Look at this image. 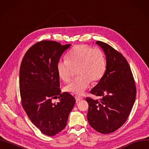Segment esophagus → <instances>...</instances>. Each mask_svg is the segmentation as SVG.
<instances>
[{"label": "esophagus", "instance_id": "esophagus-1", "mask_svg": "<svg viewBox=\"0 0 149 149\" xmlns=\"http://www.w3.org/2000/svg\"><path fill=\"white\" fill-rule=\"evenodd\" d=\"M75 99H76V100L77 102H78V101H79V100H82L83 98H82V97H81V96H75Z\"/></svg>", "mask_w": 149, "mask_h": 149}]
</instances>
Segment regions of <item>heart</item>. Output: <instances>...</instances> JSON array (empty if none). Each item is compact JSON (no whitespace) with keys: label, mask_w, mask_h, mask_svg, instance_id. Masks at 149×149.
Wrapping results in <instances>:
<instances>
[{"label":"heart","mask_w":149,"mask_h":149,"mask_svg":"<svg viewBox=\"0 0 149 149\" xmlns=\"http://www.w3.org/2000/svg\"><path fill=\"white\" fill-rule=\"evenodd\" d=\"M77 68L78 77L65 87L72 93L82 95L91 81H98L105 73L107 64L101 50L84 45L74 46L66 54V59H59L57 63L58 74L66 82L72 76L73 68Z\"/></svg>","instance_id":"b5f03b06"}]
</instances>
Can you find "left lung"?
Wrapping results in <instances>:
<instances>
[{"mask_svg": "<svg viewBox=\"0 0 149 149\" xmlns=\"http://www.w3.org/2000/svg\"><path fill=\"white\" fill-rule=\"evenodd\" d=\"M106 56L105 73L90 91L102 96L88 97L87 118L90 126L103 134L115 132L126 122L135 102L136 87L130 68L123 55L108 44L96 42Z\"/></svg>", "mask_w": 149, "mask_h": 149, "instance_id": "obj_1", "label": "left lung"}]
</instances>
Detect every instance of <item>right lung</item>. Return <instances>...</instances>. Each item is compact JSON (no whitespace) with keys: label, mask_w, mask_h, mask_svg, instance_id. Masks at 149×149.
Segmentation results:
<instances>
[{"label":"right lung","mask_w":149,"mask_h":149,"mask_svg":"<svg viewBox=\"0 0 149 149\" xmlns=\"http://www.w3.org/2000/svg\"><path fill=\"white\" fill-rule=\"evenodd\" d=\"M71 45L42 41L30 47L19 71L22 105L28 117L42 134L53 136L65 128L76 100L68 92L61 93L56 65ZM58 97L57 104L52 102Z\"/></svg>","instance_id":"add662e5"}]
</instances>
